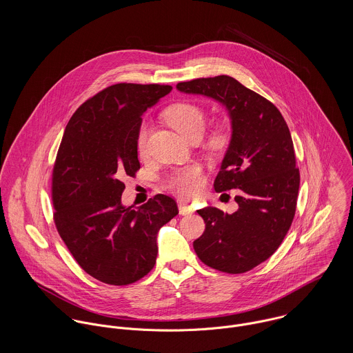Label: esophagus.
<instances>
[{"label":"esophagus","mask_w":353,"mask_h":353,"mask_svg":"<svg viewBox=\"0 0 353 353\" xmlns=\"http://www.w3.org/2000/svg\"><path fill=\"white\" fill-rule=\"evenodd\" d=\"M179 206V213L186 216V214H192L193 213V208L189 205V203H185V202H179L178 203Z\"/></svg>","instance_id":"esophagus-1"}]
</instances>
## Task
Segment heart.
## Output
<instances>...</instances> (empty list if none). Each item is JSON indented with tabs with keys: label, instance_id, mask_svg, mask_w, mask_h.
I'll return each instance as SVG.
<instances>
[{
	"label": "heart",
	"instance_id": "1",
	"mask_svg": "<svg viewBox=\"0 0 353 353\" xmlns=\"http://www.w3.org/2000/svg\"><path fill=\"white\" fill-rule=\"evenodd\" d=\"M168 123L179 132L185 139L194 140L200 139L203 130L206 118L200 105L190 101H181L171 105L165 111ZM231 141V130L227 123H217L208 136L206 147L212 152L224 151ZM148 143V125L141 123L137 132V151L145 154ZM205 178L200 165H189L176 170L167 178L168 189L182 199L197 197L203 189Z\"/></svg>",
	"mask_w": 353,
	"mask_h": 353
}]
</instances>
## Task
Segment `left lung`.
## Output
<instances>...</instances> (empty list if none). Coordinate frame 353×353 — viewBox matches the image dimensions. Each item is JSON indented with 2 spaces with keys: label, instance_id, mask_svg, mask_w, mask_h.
<instances>
[{
  "label": "left lung",
  "instance_id": "left-lung-1",
  "mask_svg": "<svg viewBox=\"0 0 353 353\" xmlns=\"http://www.w3.org/2000/svg\"><path fill=\"white\" fill-rule=\"evenodd\" d=\"M176 88L220 101L232 122L214 190L236 189L239 208L232 214L213 206L199 209L205 231L193 248L216 270L249 272L279 249L295 217L301 174L288 125L272 101L225 74L178 83Z\"/></svg>",
  "mask_w": 353,
  "mask_h": 353
}]
</instances>
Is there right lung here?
<instances>
[{
	"mask_svg": "<svg viewBox=\"0 0 353 353\" xmlns=\"http://www.w3.org/2000/svg\"><path fill=\"white\" fill-rule=\"evenodd\" d=\"M172 90L119 83L84 101L61 140L51 176L54 224L80 268L110 285H128L154 266L156 236L178 214L176 201L156 194L122 206V179L140 170L137 132L148 107Z\"/></svg>",
	"mask_w": 353,
	"mask_h": 353,
	"instance_id": "1",
	"label": "right lung"
}]
</instances>
